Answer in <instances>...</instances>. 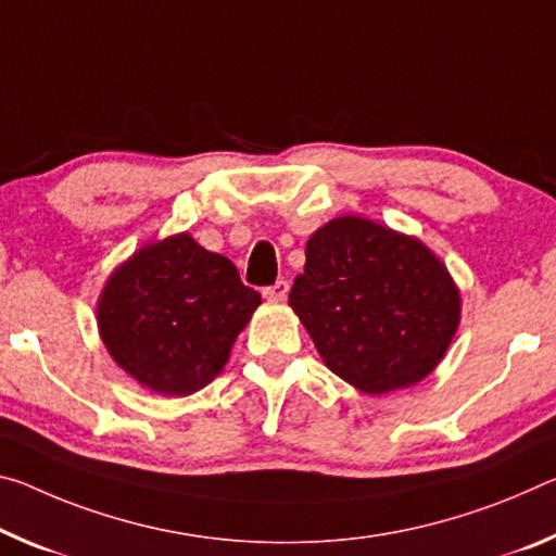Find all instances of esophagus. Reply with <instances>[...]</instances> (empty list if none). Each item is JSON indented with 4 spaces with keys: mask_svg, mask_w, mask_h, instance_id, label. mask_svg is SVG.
Returning a JSON list of instances; mask_svg holds the SVG:
<instances>
[{
    "mask_svg": "<svg viewBox=\"0 0 556 556\" xmlns=\"http://www.w3.org/2000/svg\"><path fill=\"white\" fill-rule=\"evenodd\" d=\"M264 299H269V302H285L287 294H289V281L287 279H279L275 285L264 289Z\"/></svg>",
    "mask_w": 556,
    "mask_h": 556,
    "instance_id": "esophagus-1",
    "label": "esophagus"
}]
</instances>
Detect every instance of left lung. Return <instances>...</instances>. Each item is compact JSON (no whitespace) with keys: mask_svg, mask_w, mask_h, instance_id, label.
Segmentation results:
<instances>
[{"mask_svg":"<svg viewBox=\"0 0 556 556\" xmlns=\"http://www.w3.org/2000/svg\"><path fill=\"white\" fill-rule=\"evenodd\" d=\"M289 306L324 364L371 395L422 381L460 321V294L435 254L364 217L309 237Z\"/></svg>","mask_w":556,"mask_h":556,"instance_id":"8db88e82","label":"left lung"}]
</instances>
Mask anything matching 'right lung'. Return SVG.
Listing matches in <instances>:
<instances>
[{
  "label": "right lung",
  "instance_id": "obj_1",
  "mask_svg": "<svg viewBox=\"0 0 556 556\" xmlns=\"http://www.w3.org/2000/svg\"><path fill=\"white\" fill-rule=\"evenodd\" d=\"M260 304L230 260L182 232L143 247L113 271L99 329L113 361L140 386L190 395L223 371Z\"/></svg>",
  "mask_w": 556,
  "mask_h": 556
}]
</instances>
